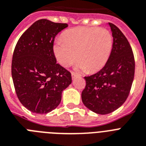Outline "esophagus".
<instances>
[{
    "mask_svg": "<svg viewBox=\"0 0 146 146\" xmlns=\"http://www.w3.org/2000/svg\"><path fill=\"white\" fill-rule=\"evenodd\" d=\"M77 77H78V74H76V73H74V72H72V79H74V78H76Z\"/></svg>",
    "mask_w": 146,
    "mask_h": 146,
    "instance_id": "34e87169",
    "label": "esophagus"
}]
</instances>
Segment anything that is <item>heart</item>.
<instances>
[{
	"label": "heart",
	"mask_w": 146,
	"mask_h": 146,
	"mask_svg": "<svg viewBox=\"0 0 146 146\" xmlns=\"http://www.w3.org/2000/svg\"><path fill=\"white\" fill-rule=\"evenodd\" d=\"M113 48V36L108 30L78 27L66 31L53 46L54 56L63 67L79 60L77 68L89 72L101 70Z\"/></svg>",
	"instance_id": "b5f03b06"
}]
</instances>
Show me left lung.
Returning a JSON list of instances; mask_svg holds the SVG:
<instances>
[{
    "label": "left lung",
    "instance_id": "8db88e82",
    "mask_svg": "<svg viewBox=\"0 0 146 146\" xmlns=\"http://www.w3.org/2000/svg\"><path fill=\"white\" fill-rule=\"evenodd\" d=\"M113 48L107 64L98 72L84 77L86 86L82 102L98 114L110 113L126 101L134 78L135 61L128 41L115 25L109 23Z\"/></svg>",
    "mask_w": 146,
    "mask_h": 146
}]
</instances>
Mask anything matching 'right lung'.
<instances>
[{
	"label": "right lung",
	"mask_w": 146,
	"mask_h": 146,
	"mask_svg": "<svg viewBox=\"0 0 146 146\" xmlns=\"http://www.w3.org/2000/svg\"><path fill=\"white\" fill-rule=\"evenodd\" d=\"M67 24L47 19L34 22L19 38L12 60L15 92L24 107L35 113H48L60 104L72 74L56 63L53 46Z\"/></svg>",
	"instance_id": "right-lung-1"
}]
</instances>
